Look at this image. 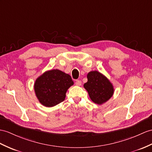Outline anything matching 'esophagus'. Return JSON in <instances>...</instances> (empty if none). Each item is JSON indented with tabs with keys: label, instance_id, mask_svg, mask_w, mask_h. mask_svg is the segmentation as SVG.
Returning <instances> with one entry per match:
<instances>
[{
	"label": "esophagus",
	"instance_id": "34e87169",
	"mask_svg": "<svg viewBox=\"0 0 152 152\" xmlns=\"http://www.w3.org/2000/svg\"><path fill=\"white\" fill-rule=\"evenodd\" d=\"M81 84H82V82L80 80H76L75 81V84L77 86H80Z\"/></svg>",
	"mask_w": 152,
	"mask_h": 152
}]
</instances>
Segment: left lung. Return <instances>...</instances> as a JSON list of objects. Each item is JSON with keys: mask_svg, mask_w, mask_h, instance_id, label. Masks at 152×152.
I'll return each mask as SVG.
<instances>
[{"mask_svg": "<svg viewBox=\"0 0 152 152\" xmlns=\"http://www.w3.org/2000/svg\"><path fill=\"white\" fill-rule=\"evenodd\" d=\"M87 78L88 82L84 87L95 104H102L112 97L113 86L104 75L97 71H92L88 73Z\"/></svg>", "mask_w": 152, "mask_h": 152, "instance_id": "1", "label": "left lung"}]
</instances>
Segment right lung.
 Returning <instances> with one entry per match:
<instances>
[{"label":"right lung","mask_w":152,"mask_h":152,"mask_svg":"<svg viewBox=\"0 0 152 152\" xmlns=\"http://www.w3.org/2000/svg\"><path fill=\"white\" fill-rule=\"evenodd\" d=\"M73 84L71 76L58 69L44 72L36 79L34 90L39 101L53 107L64 101L68 89Z\"/></svg>","instance_id":"1"}]
</instances>
